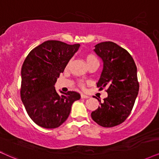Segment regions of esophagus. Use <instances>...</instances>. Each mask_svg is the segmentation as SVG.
Masks as SVG:
<instances>
[{
  "label": "esophagus",
  "instance_id": "34e87169",
  "mask_svg": "<svg viewBox=\"0 0 159 159\" xmlns=\"http://www.w3.org/2000/svg\"><path fill=\"white\" fill-rule=\"evenodd\" d=\"M81 98H82V99H86V98H89V96L88 95H86V94H81Z\"/></svg>",
  "mask_w": 159,
  "mask_h": 159
}]
</instances>
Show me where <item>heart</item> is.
<instances>
[{"label":"heart","mask_w":159,"mask_h":159,"mask_svg":"<svg viewBox=\"0 0 159 159\" xmlns=\"http://www.w3.org/2000/svg\"><path fill=\"white\" fill-rule=\"evenodd\" d=\"M85 59H86V64H89L90 62L92 61H97V58H96V56L93 55V54L92 53H88L86 55V57H85ZM70 65V62L67 65V67H68ZM78 86H80V87H84V83L83 81H79L78 82Z\"/></svg>","instance_id":"obj_1"}]
</instances>
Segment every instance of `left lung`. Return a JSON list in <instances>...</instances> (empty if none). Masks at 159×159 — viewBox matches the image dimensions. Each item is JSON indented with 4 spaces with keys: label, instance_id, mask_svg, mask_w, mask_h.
<instances>
[{
    "label": "left lung",
    "instance_id": "8db88e82",
    "mask_svg": "<svg viewBox=\"0 0 159 159\" xmlns=\"http://www.w3.org/2000/svg\"><path fill=\"white\" fill-rule=\"evenodd\" d=\"M94 52L103 61V69L97 84L99 90L106 88L108 97L92 111V120L99 125L111 128L121 124L130 115L139 89L137 68L125 49L112 42L95 45Z\"/></svg>",
    "mask_w": 159,
    "mask_h": 159
}]
</instances>
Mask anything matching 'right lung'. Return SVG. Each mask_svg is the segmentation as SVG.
<instances>
[{"label":"right lung","instance_id":"obj_1","mask_svg":"<svg viewBox=\"0 0 159 159\" xmlns=\"http://www.w3.org/2000/svg\"><path fill=\"white\" fill-rule=\"evenodd\" d=\"M79 46L48 40L26 56L21 70V100L29 116L40 127H59L69 116L73 102L81 98L74 91L58 94L54 87Z\"/></svg>","mask_w":159,"mask_h":159}]
</instances>
